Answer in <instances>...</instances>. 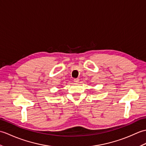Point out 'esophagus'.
I'll return each instance as SVG.
<instances>
[{"mask_svg":"<svg viewBox=\"0 0 146 146\" xmlns=\"http://www.w3.org/2000/svg\"><path fill=\"white\" fill-rule=\"evenodd\" d=\"M79 81H80V80H79L78 78H75V79H74V82H75V83H78V82H79Z\"/></svg>","mask_w":146,"mask_h":146,"instance_id":"obj_1","label":"esophagus"}]
</instances>
